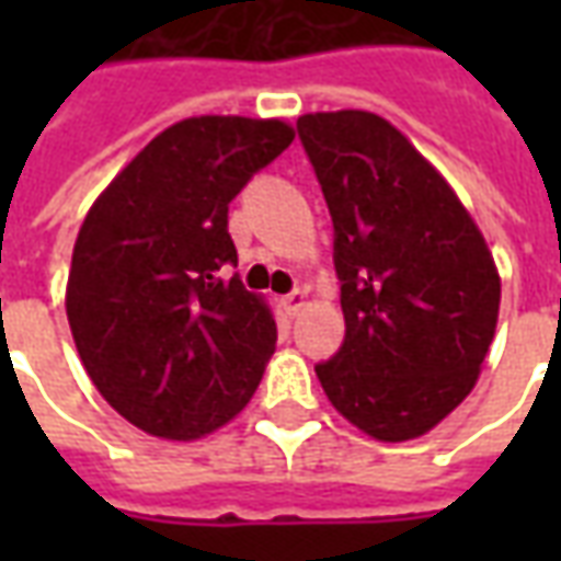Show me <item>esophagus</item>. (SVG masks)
Masks as SVG:
<instances>
[{"label": "esophagus", "mask_w": 561, "mask_h": 561, "mask_svg": "<svg viewBox=\"0 0 561 561\" xmlns=\"http://www.w3.org/2000/svg\"><path fill=\"white\" fill-rule=\"evenodd\" d=\"M304 306H306V291H291L288 297H282V309H285L288 316H297Z\"/></svg>", "instance_id": "obj_1"}]
</instances>
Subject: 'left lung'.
I'll return each mask as SVG.
<instances>
[{"label": "left lung", "instance_id": "1", "mask_svg": "<svg viewBox=\"0 0 561 561\" xmlns=\"http://www.w3.org/2000/svg\"><path fill=\"white\" fill-rule=\"evenodd\" d=\"M333 216L345 342L318 364L333 409L409 442L474 388L499 321L493 252L442 173L369 111L297 119Z\"/></svg>", "mask_w": 561, "mask_h": 561}]
</instances>
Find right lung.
I'll list each match as a JSON object with an SVG mask.
<instances>
[{"label": "right lung", "mask_w": 561, "mask_h": 561, "mask_svg": "<svg viewBox=\"0 0 561 561\" xmlns=\"http://www.w3.org/2000/svg\"><path fill=\"white\" fill-rule=\"evenodd\" d=\"M294 140L285 119L188 116L149 140L87 213L66 312L80 364L144 433L197 442L243 412L276 321L240 276L228 204Z\"/></svg>", "instance_id": "obj_1"}]
</instances>
